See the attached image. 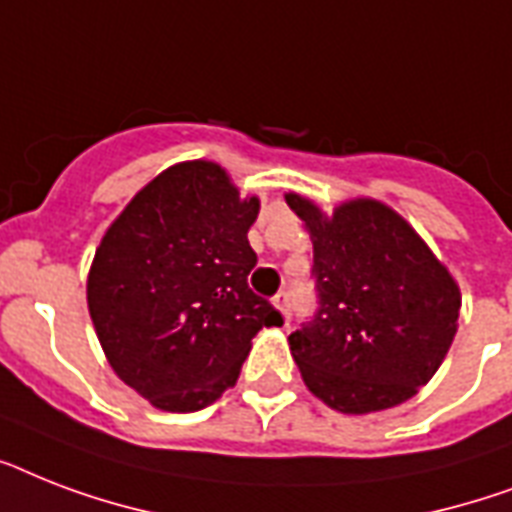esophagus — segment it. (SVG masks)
Returning a JSON list of instances; mask_svg holds the SVG:
<instances>
[{
    "label": "esophagus",
    "instance_id": "obj_1",
    "mask_svg": "<svg viewBox=\"0 0 512 512\" xmlns=\"http://www.w3.org/2000/svg\"><path fill=\"white\" fill-rule=\"evenodd\" d=\"M273 305L279 308L281 316H284V324H289V292H279L273 297Z\"/></svg>",
    "mask_w": 512,
    "mask_h": 512
}]
</instances>
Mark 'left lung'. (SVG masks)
Instances as JSON below:
<instances>
[{"label": "left lung", "instance_id": "obj_1", "mask_svg": "<svg viewBox=\"0 0 512 512\" xmlns=\"http://www.w3.org/2000/svg\"><path fill=\"white\" fill-rule=\"evenodd\" d=\"M287 204L311 231L319 295V311L289 335L305 385L345 414L404 404L452 348L457 281L380 201H345L332 217L297 193Z\"/></svg>", "mask_w": 512, "mask_h": 512}]
</instances>
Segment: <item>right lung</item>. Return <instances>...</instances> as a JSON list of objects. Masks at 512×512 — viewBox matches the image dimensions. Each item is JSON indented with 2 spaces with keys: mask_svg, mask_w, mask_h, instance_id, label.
I'll list each match as a JSON object with an SVG mask.
<instances>
[{
  "mask_svg": "<svg viewBox=\"0 0 512 512\" xmlns=\"http://www.w3.org/2000/svg\"><path fill=\"white\" fill-rule=\"evenodd\" d=\"M260 199H241L215 162L154 177L95 249L87 305L108 364L164 412L215 404L239 380L252 337L284 324L247 284V231Z\"/></svg>",
  "mask_w": 512,
  "mask_h": 512,
  "instance_id": "1",
  "label": "right lung"
}]
</instances>
